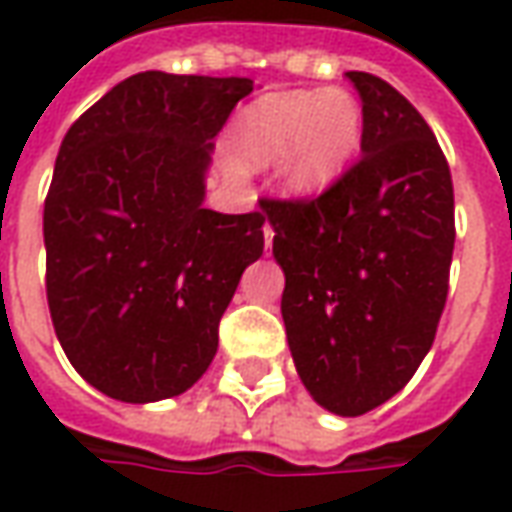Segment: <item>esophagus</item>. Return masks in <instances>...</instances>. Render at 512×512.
Here are the masks:
<instances>
[{"mask_svg":"<svg viewBox=\"0 0 512 512\" xmlns=\"http://www.w3.org/2000/svg\"><path fill=\"white\" fill-rule=\"evenodd\" d=\"M263 238H266V249H271V241H274V230H271V224L263 227Z\"/></svg>","mask_w":512,"mask_h":512,"instance_id":"esophagus-1","label":"esophagus"}]
</instances>
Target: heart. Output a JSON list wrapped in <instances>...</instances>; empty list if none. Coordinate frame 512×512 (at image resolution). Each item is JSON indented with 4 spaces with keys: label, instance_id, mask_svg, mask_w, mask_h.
<instances>
[{
    "label": "heart",
    "instance_id": "heart-1",
    "mask_svg": "<svg viewBox=\"0 0 512 512\" xmlns=\"http://www.w3.org/2000/svg\"><path fill=\"white\" fill-rule=\"evenodd\" d=\"M363 110L346 91H280L260 96L238 116L235 160L246 169L280 164L282 188L296 199L330 191L355 160Z\"/></svg>",
    "mask_w": 512,
    "mask_h": 512
}]
</instances>
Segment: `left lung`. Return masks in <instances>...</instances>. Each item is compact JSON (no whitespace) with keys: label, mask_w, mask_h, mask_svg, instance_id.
Listing matches in <instances>:
<instances>
[{"label":"left lung","mask_w":512,"mask_h":512,"mask_svg":"<svg viewBox=\"0 0 512 512\" xmlns=\"http://www.w3.org/2000/svg\"><path fill=\"white\" fill-rule=\"evenodd\" d=\"M363 102L360 160L316 199H263L285 274L293 366L335 416H363L416 374L441 321L455 191L435 135L393 85L346 71Z\"/></svg>","instance_id":"obj_1"}]
</instances>
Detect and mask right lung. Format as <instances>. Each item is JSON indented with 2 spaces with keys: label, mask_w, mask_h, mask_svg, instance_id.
I'll return each instance as SVG.
<instances>
[{
  "label": "right lung",
  "mask_w": 512,
  "mask_h": 512,
  "mask_svg": "<svg viewBox=\"0 0 512 512\" xmlns=\"http://www.w3.org/2000/svg\"><path fill=\"white\" fill-rule=\"evenodd\" d=\"M246 77L144 71L66 132L44 205L46 299L82 380L146 405L180 396L219 349V321L263 255V213L205 207L213 138Z\"/></svg>",
  "instance_id": "right-lung-1"
}]
</instances>
